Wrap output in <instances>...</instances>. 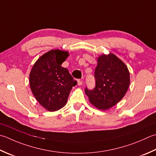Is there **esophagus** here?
<instances>
[{
    "label": "esophagus",
    "mask_w": 156,
    "mask_h": 156,
    "mask_svg": "<svg viewBox=\"0 0 156 156\" xmlns=\"http://www.w3.org/2000/svg\"><path fill=\"white\" fill-rule=\"evenodd\" d=\"M77 82H78V85H79V86H80V85L82 84V80H78Z\"/></svg>",
    "instance_id": "esophagus-1"
}]
</instances>
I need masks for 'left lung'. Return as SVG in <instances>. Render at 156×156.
Wrapping results in <instances>:
<instances>
[{
  "label": "left lung",
  "mask_w": 156,
  "mask_h": 156,
  "mask_svg": "<svg viewBox=\"0 0 156 156\" xmlns=\"http://www.w3.org/2000/svg\"><path fill=\"white\" fill-rule=\"evenodd\" d=\"M94 70L95 87L85 88L90 102L101 110L114 106L123 98L130 84L126 66L114 54L103 55L98 58Z\"/></svg>",
  "instance_id": "1"
}]
</instances>
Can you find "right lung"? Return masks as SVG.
<instances>
[{"mask_svg": "<svg viewBox=\"0 0 156 156\" xmlns=\"http://www.w3.org/2000/svg\"><path fill=\"white\" fill-rule=\"evenodd\" d=\"M69 55L66 51L51 50L36 61L30 74V84L36 100L48 111L54 112L66 104L77 81L68 69L62 67Z\"/></svg>", "mask_w": 156, "mask_h": 156, "instance_id": "add662e5", "label": "right lung"}]
</instances>
